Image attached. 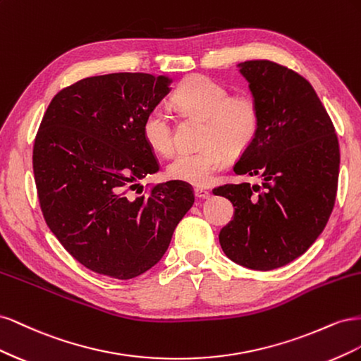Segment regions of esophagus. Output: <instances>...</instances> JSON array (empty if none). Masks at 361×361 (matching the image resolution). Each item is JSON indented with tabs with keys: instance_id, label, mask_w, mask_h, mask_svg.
I'll return each mask as SVG.
<instances>
[{
	"instance_id": "34e87169",
	"label": "esophagus",
	"mask_w": 361,
	"mask_h": 361,
	"mask_svg": "<svg viewBox=\"0 0 361 361\" xmlns=\"http://www.w3.org/2000/svg\"><path fill=\"white\" fill-rule=\"evenodd\" d=\"M194 195L197 199H209L211 197V192L207 190H203V188H195L194 190Z\"/></svg>"
}]
</instances>
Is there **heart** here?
<instances>
[{
    "instance_id": "1",
    "label": "heart",
    "mask_w": 361,
    "mask_h": 361,
    "mask_svg": "<svg viewBox=\"0 0 361 361\" xmlns=\"http://www.w3.org/2000/svg\"><path fill=\"white\" fill-rule=\"evenodd\" d=\"M182 110L206 117L202 143L204 147L180 152L171 159L167 174L180 182L203 187L223 170L231 152L241 154L257 135L259 106L248 94L231 96L227 87L204 75H192L174 93ZM146 143L161 155H170L174 141L173 118L166 105L152 108L143 120Z\"/></svg>"
}]
</instances>
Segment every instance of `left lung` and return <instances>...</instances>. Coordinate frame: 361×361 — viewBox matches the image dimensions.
Wrapping results in <instances>:
<instances>
[{
    "label": "left lung",
    "instance_id": "obj_1",
    "mask_svg": "<svg viewBox=\"0 0 361 361\" xmlns=\"http://www.w3.org/2000/svg\"><path fill=\"white\" fill-rule=\"evenodd\" d=\"M238 71L260 120L233 171L257 176L262 185L212 191L235 207L218 238L238 265L269 271L305 253L322 233L336 200L341 152L331 118L307 80L268 60L243 61Z\"/></svg>",
    "mask_w": 361,
    "mask_h": 361
}]
</instances>
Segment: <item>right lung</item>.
<instances>
[{
	"mask_svg": "<svg viewBox=\"0 0 361 361\" xmlns=\"http://www.w3.org/2000/svg\"><path fill=\"white\" fill-rule=\"evenodd\" d=\"M171 82L140 72L90 76L54 96L42 118L32 170L43 216L61 245L97 274L129 280L155 267L194 203L180 180L159 183L149 195L128 194L159 170L141 128Z\"/></svg>",
	"mask_w": 361,
	"mask_h": 361,
	"instance_id": "right-lung-1",
	"label": "right lung"
}]
</instances>
